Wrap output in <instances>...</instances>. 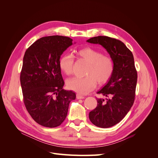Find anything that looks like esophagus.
<instances>
[{
    "instance_id": "1",
    "label": "esophagus",
    "mask_w": 158,
    "mask_h": 158,
    "mask_svg": "<svg viewBox=\"0 0 158 158\" xmlns=\"http://www.w3.org/2000/svg\"><path fill=\"white\" fill-rule=\"evenodd\" d=\"M76 98H77L78 99H84V96H83V95H80V94H77L76 95Z\"/></svg>"
}]
</instances>
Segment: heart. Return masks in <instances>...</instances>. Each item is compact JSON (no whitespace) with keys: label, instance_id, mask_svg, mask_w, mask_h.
Wrapping results in <instances>:
<instances>
[{"label":"heart","instance_id":"1","mask_svg":"<svg viewBox=\"0 0 158 158\" xmlns=\"http://www.w3.org/2000/svg\"><path fill=\"white\" fill-rule=\"evenodd\" d=\"M76 55L89 63L85 77H74L70 79L68 87L80 94H86L93 90L96 85L107 82L114 70L113 59L107 55H103L101 51L91 47H84L76 51ZM74 56L65 54L60 57L59 66L61 70L67 75L73 72Z\"/></svg>","mask_w":158,"mask_h":158}]
</instances>
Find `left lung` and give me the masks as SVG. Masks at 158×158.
I'll use <instances>...</instances> for the list:
<instances>
[{
	"label": "left lung",
	"instance_id": "obj_1",
	"mask_svg": "<svg viewBox=\"0 0 158 158\" xmlns=\"http://www.w3.org/2000/svg\"><path fill=\"white\" fill-rule=\"evenodd\" d=\"M86 41L101 45L113 60L114 70L111 78L98 92L106 98H98L97 107L89 113V120L94 125L111 127L126 116L135 102L137 72L134 56L122 41L114 38L98 36Z\"/></svg>",
	"mask_w": 158,
	"mask_h": 158
}]
</instances>
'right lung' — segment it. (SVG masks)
Returning <instances> with one entry per match:
<instances>
[{
	"instance_id": "1",
	"label": "right lung",
	"mask_w": 158,
	"mask_h": 158,
	"mask_svg": "<svg viewBox=\"0 0 158 158\" xmlns=\"http://www.w3.org/2000/svg\"><path fill=\"white\" fill-rule=\"evenodd\" d=\"M70 37H41L25 52L20 74L23 103L27 111L40 125L54 128L66 117L69 103L76 99L71 90H64L59 66L61 55L73 45Z\"/></svg>"
}]
</instances>
